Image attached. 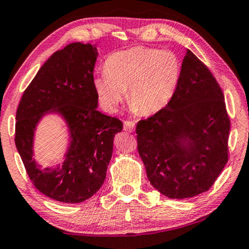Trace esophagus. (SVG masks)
I'll use <instances>...</instances> for the list:
<instances>
[{
  "label": "esophagus",
  "mask_w": 249,
  "mask_h": 249,
  "mask_svg": "<svg viewBox=\"0 0 249 249\" xmlns=\"http://www.w3.org/2000/svg\"><path fill=\"white\" fill-rule=\"evenodd\" d=\"M135 128V123L132 121H125L124 122V129L126 132H133Z\"/></svg>",
  "instance_id": "esophagus-1"
}]
</instances>
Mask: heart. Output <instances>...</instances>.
<instances>
[{
  "label": "heart",
  "instance_id": "b5f03b06",
  "mask_svg": "<svg viewBox=\"0 0 249 249\" xmlns=\"http://www.w3.org/2000/svg\"><path fill=\"white\" fill-rule=\"evenodd\" d=\"M104 73L93 80L98 99L107 111H116L124 98L132 109L152 115L173 99L179 85L181 63L171 51L135 46L111 54Z\"/></svg>",
  "mask_w": 249,
  "mask_h": 249
}]
</instances>
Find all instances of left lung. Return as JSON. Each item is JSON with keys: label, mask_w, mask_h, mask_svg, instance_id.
Wrapping results in <instances>:
<instances>
[{"label": "left lung", "mask_w": 249, "mask_h": 249, "mask_svg": "<svg viewBox=\"0 0 249 249\" xmlns=\"http://www.w3.org/2000/svg\"><path fill=\"white\" fill-rule=\"evenodd\" d=\"M229 131L219 83L187 50L173 99L136 125L138 151L150 183L169 198L209 191L228 161Z\"/></svg>", "instance_id": "1"}]
</instances>
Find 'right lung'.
Returning a JSON list of instances; mask_svg holds the SVG:
<instances>
[{
    "label": "right lung",
    "mask_w": 249,
    "mask_h": 249,
    "mask_svg": "<svg viewBox=\"0 0 249 249\" xmlns=\"http://www.w3.org/2000/svg\"><path fill=\"white\" fill-rule=\"evenodd\" d=\"M97 48L72 43L55 52L37 72L21 97L17 110L16 146L34 186L63 203H81L100 190L113 155L118 118L97 110L93 86ZM61 113L71 142L62 167L41 168L32 158L33 134L45 113Z\"/></svg>",
    "instance_id": "right-lung-1"
}]
</instances>
